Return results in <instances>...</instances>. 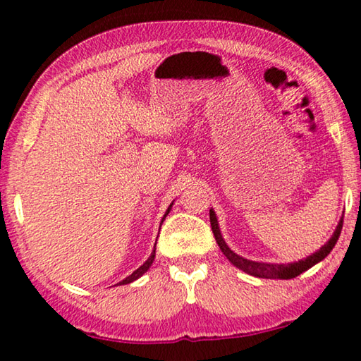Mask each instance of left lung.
Here are the masks:
<instances>
[{"label":"left lung","instance_id":"obj_1","mask_svg":"<svg viewBox=\"0 0 361 361\" xmlns=\"http://www.w3.org/2000/svg\"><path fill=\"white\" fill-rule=\"evenodd\" d=\"M342 223H344V215H342L338 226H336V231L333 232L331 239H329L325 245L319 250V252L312 253L310 256H307V258H304L301 261L290 262V264H274V262H258V261L247 259V258H243V256L232 252V250L226 245L221 232H219V226H218V219H216L215 212H213V209H210L212 231H213V235H215V240L218 243L219 250H221L223 255L235 267H239L240 271H243L245 274H250V276L259 277V279H280V280L295 279L299 276V274H302L304 271H307V269L315 266L317 262L325 259L329 255V252L334 248L336 242H338V239H339Z\"/></svg>","mask_w":361,"mask_h":361}]
</instances>
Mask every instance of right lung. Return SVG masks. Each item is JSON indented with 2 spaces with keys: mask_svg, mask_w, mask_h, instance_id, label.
<instances>
[{
  "mask_svg": "<svg viewBox=\"0 0 361 361\" xmlns=\"http://www.w3.org/2000/svg\"><path fill=\"white\" fill-rule=\"evenodd\" d=\"M172 205L173 204H170V207L167 209V212H166V215H164V218H162V221L164 219H166V216L169 215V212H170V209H172ZM162 221H161V224H162ZM154 256H156V245H154V250H152V253H151V256L148 259H146L142 266H140L137 271H133L129 277H126L124 280H122V282H119V285H127V283H130V282H133V280H137V279H140L143 276V274L148 271V269L151 267V264H152V261H154Z\"/></svg>",
  "mask_w": 361,
  "mask_h": 361,
  "instance_id": "right-lung-1",
  "label": "right lung"
}]
</instances>
